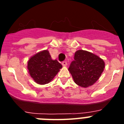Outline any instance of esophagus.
Listing matches in <instances>:
<instances>
[{"label":"esophagus","mask_w":124,"mask_h":124,"mask_svg":"<svg viewBox=\"0 0 124 124\" xmlns=\"http://www.w3.org/2000/svg\"><path fill=\"white\" fill-rule=\"evenodd\" d=\"M68 64L67 62L66 61H63V62H62V65L63 66H66Z\"/></svg>","instance_id":"obj_1"}]
</instances>
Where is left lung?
<instances>
[{"label":"left lung","instance_id":"1","mask_svg":"<svg viewBox=\"0 0 124 124\" xmlns=\"http://www.w3.org/2000/svg\"><path fill=\"white\" fill-rule=\"evenodd\" d=\"M74 59L68 70L74 83L83 87L94 84L103 72L104 61L96 54L84 50L76 51Z\"/></svg>","mask_w":124,"mask_h":124}]
</instances>
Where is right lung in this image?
Returning <instances> with one entry per match:
<instances>
[{
  "mask_svg": "<svg viewBox=\"0 0 124 124\" xmlns=\"http://www.w3.org/2000/svg\"><path fill=\"white\" fill-rule=\"evenodd\" d=\"M28 70L33 79L39 84L50 83L62 68L56 60H53L48 50L39 52L28 61Z\"/></svg>",
  "mask_w": 124,
  "mask_h": 124,
  "instance_id": "add662e5",
  "label": "right lung"
}]
</instances>
